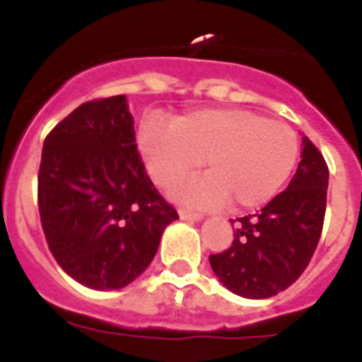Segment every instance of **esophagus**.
<instances>
[{
    "label": "esophagus",
    "mask_w": 362,
    "mask_h": 362,
    "mask_svg": "<svg viewBox=\"0 0 362 362\" xmlns=\"http://www.w3.org/2000/svg\"><path fill=\"white\" fill-rule=\"evenodd\" d=\"M178 216H180V220H186V221L203 220V214H195V212H189V210H180V212H178Z\"/></svg>",
    "instance_id": "obj_1"
}]
</instances>
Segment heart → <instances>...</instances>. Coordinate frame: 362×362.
<instances>
[{
	"label": "heart",
	"instance_id": "heart-1",
	"mask_svg": "<svg viewBox=\"0 0 362 362\" xmlns=\"http://www.w3.org/2000/svg\"><path fill=\"white\" fill-rule=\"evenodd\" d=\"M139 152L153 184L173 187L195 175L203 161L209 175L176 187L178 203L233 210L270 203L286 186L298 159V136L287 124L246 109H201L173 124L144 122Z\"/></svg>",
	"mask_w": 362,
	"mask_h": 362
}]
</instances>
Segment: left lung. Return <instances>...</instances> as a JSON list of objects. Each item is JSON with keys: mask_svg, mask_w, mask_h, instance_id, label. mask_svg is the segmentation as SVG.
Here are the masks:
<instances>
[{"mask_svg": "<svg viewBox=\"0 0 362 362\" xmlns=\"http://www.w3.org/2000/svg\"><path fill=\"white\" fill-rule=\"evenodd\" d=\"M327 187L325 159L303 136L300 163L286 192L257 214L238 218L231 247L210 255L221 284L244 298H269L297 281L320 242Z\"/></svg>", "mask_w": 362, "mask_h": 362, "instance_id": "8db88e82", "label": "left lung"}]
</instances>
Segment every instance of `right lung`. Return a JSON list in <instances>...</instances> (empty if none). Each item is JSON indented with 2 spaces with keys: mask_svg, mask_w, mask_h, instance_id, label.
<instances>
[{
  "mask_svg": "<svg viewBox=\"0 0 362 362\" xmlns=\"http://www.w3.org/2000/svg\"><path fill=\"white\" fill-rule=\"evenodd\" d=\"M125 95L88 101L42 144L39 214L54 259L82 286L112 291L148 269L176 210L153 187Z\"/></svg>",
  "mask_w": 362,
  "mask_h": 362,
  "instance_id": "right-lung-1",
  "label": "right lung"
}]
</instances>
